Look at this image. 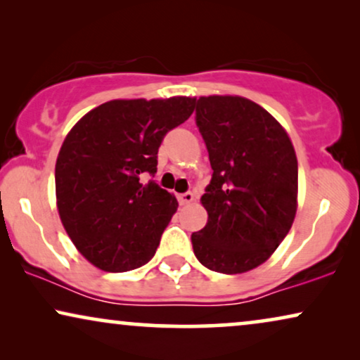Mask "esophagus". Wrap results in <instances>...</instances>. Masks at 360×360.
Listing matches in <instances>:
<instances>
[{"label":"esophagus","mask_w":360,"mask_h":360,"mask_svg":"<svg viewBox=\"0 0 360 360\" xmlns=\"http://www.w3.org/2000/svg\"><path fill=\"white\" fill-rule=\"evenodd\" d=\"M176 198H179V203L184 206V205H190L191 201L195 200V196H193V193H190V191H186V193H180Z\"/></svg>","instance_id":"esophagus-1"}]
</instances>
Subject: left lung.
<instances>
[{
  "instance_id": "obj_1",
  "label": "left lung",
  "mask_w": 360,
  "mask_h": 360,
  "mask_svg": "<svg viewBox=\"0 0 360 360\" xmlns=\"http://www.w3.org/2000/svg\"><path fill=\"white\" fill-rule=\"evenodd\" d=\"M196 126L213 179L201 196L208 223L191 234L196 259L219 274L264 264L292 228L298 160L285 127L243 96H200Z\"/></svg>"
}]
</instances>
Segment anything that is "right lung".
<instances>
[{
	"instance_id": "1",
	"label": "right lung",
	"mask_w": 360,
	"mask_h": 360,
	"mask_svg": "<svg viewBox=\"0 0 360 360\" xmlns=\"http://www.w3.org/2000/svg\"><path fill=\"white\" fill-rule=\"evenodd\" d=\"M196 98L111 100L88 111L68 132L56 162V198L68 238L105 272L149 262L179 203L155 181L157 152L185 122Z\"/></svg>"
}]
</instances>
